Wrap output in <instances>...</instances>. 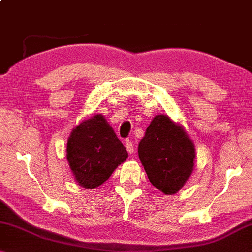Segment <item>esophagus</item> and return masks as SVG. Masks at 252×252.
Listing matches in <instances>:
<instances>
[{
  "instance_id": "1",
  "label": "esophagus",
  "mask_w": 252,
  "mask_h": 252,
  "mask_svg": "<svg viewBox=\"0 0 252 252\" xmlns=\"http://www.w3.org/2000/svg\"><path fill=\"white\" fill-rule=\"evenodd\" d=\"M125 145H126L127 151H128V153L133 154L134 153V144H133V142H130V141H128V139H127L126 143H125Z\"/></svg>"
}]
</instances>
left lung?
<instances>
[{
  "instance_id": "1",
  "label": "left lung",
  "mask_w": 252,
  "mask_h": 252,
  "mask_svg": "<svg viewBox=\"0 0 252 252\" xmlns=\"http://www.w3.org/2000/svg\"><path fill=\"white\" fill-rule=\"evenodd\" d=\"M138 158L150 183L164 195H173L191 176L196 149L180 124L157 115L139 142Z\"/></svg>"
}]
</instances>
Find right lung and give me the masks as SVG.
I'll list each match as a JSON object with an SVG mask.
<instances>
[{
    "instance_id": "obj_1",
    "label": "right lung",
    "mask_w": 252,
    "mask_h": 252,
    "mask_svg": "<svg viewBox=\"0 0 252 252\" xmlns=\"http://www.w3.org/2000/svg\"><path fill=\"white\" fill-rule=\"evenodd\" d=\"M128 153L101 114L73 128L67 139L66 158L77 185L94 189L109 179Z\"/></svg>"
}]
</instances>
